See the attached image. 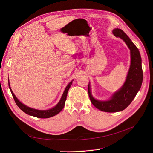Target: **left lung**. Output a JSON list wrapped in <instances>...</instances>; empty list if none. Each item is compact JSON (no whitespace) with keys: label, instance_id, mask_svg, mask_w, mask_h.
Listing matches in <instances>:
<instances>
[{"label":"left lung","instance_id":"left-lung-1","mask_svg":"<svg viewBox=\"0 0 153 153\" xmlns=\"http://www.w3.org/2000/svg\"><path fill=\"white\" fill-rule=\"evenodd\" d=\"M113 34L121 38L130 50L131 65L124 84L108 101H101L95 100L91 94L89 84L88 85V94L92 104L96 108L106 112H120L128 107L140 90L143 80L142 60L137 47L121 29H114Z\"/></svg>","mask_w":153,"mask_h":153}]
</instances>
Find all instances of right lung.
<instances>
[{
    "instance_id": "obj_1",
    "label": "right lung",
    "mask_w": 153,
    "mask_h": 153,
    "mask_svg": "<svg viewBox=\"0 0 153 153\" xmlns=\"http://www.w3.org/2000/svg\"><path fill=\"white\" fill-rule=\"evenodd\" d=\"M71 84H72V81L66 86L65 90L64 91V93L61 97V99L59 101L58 104L55 106H54L53 108L49 110H36L34 108L28 107V106H27L26 105L22 103L20 101L16 98V97L15 96V94H14V93L13 92L10 87V82H9V87H10L11 94L13 95L14 100H15L16 104L17 105L18 107L23 111V112H25L27 114L32 115V116H34L38 118L45 119V118H49V117L54 116V115L58 114L62 110V108L64 106V105H65V101L66 100V97H67L68 90L69 89V87H70V86L71 85Z\"/></svg>"
}]
</instances>
